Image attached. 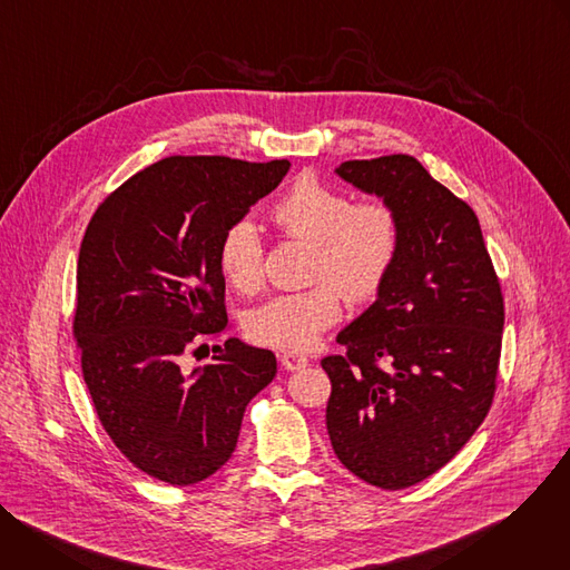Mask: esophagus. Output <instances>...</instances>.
I'll return each mask as SVG.
<instances>
[{"label":"esophagus","instance_id":"1","mask_svg":"<svg viewBox=\"0 0 570 570\" xmlns=\"http://www.w3.org/2000/svg\"><path fill=\"white\" fill-rule=\"evenodd\" d=\"M279 361H282V367L288 370V372H295V370H302V367L308 365V358L304 354H297V352H282Z\"/></svg>","mask_w":570,"mask_h":570}]
</instances>
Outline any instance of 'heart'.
Instances as JSON below:
<instances>
[{
    "instance_id": "obj_1",
    "label": "heart",
    "mask_w": 570,
    "mask_h": 570,
    "mask_svg": "<svg viewBox=\"0 0 570 570\" xmlns=\"http://www.w3.org/2000/svg\"><path fill=\"white\" fill-rule=\"evenodd\" d=\"M271 223L291 238L311 240L306 291L282 293L248 315V336L275 350H308L341 320L345 293L367 302L387 282L401 246L396 212L383 200L352 196L313 176H299L268 209ZM218 271L240 295L264 284V248L250 220L232 223L218 240Z\"/></svg>"
}]
</instances>
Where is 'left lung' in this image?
I'll use <instances>...</instances> for the list:
<instances>
[{
    "label": "left lung",
    "mask_w": 570,
    "mask_h": 570,
    "mask_svg": "<svg viewBox=\"0 0 570 570\" xmlns=\"http://www.w3.org/2000/svg\"><path fill=\"white\" fill-rule=\"evenodd\" d=\"M336 174L401 225L376 302L324 356L327 431L361 480L396 492L442 469L492 409L505 304L473 209L413 155L350 159Z\"/></svg>",
    "instance_id": "left-lung-1"
}]
</instances>
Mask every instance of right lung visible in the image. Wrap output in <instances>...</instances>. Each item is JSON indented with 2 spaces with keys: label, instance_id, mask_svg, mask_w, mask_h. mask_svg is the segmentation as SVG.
Returning a JSON list of instances; mask_svg holds the SVG:
<instances>
[{
  "label": "right lung",
  "instance_id": "add662e5",
  "mask_svg": "<svg viewBox=\"0 0 570 570\" xmlns=\"http://www.w3.org/2000/svg\"><path fill=\"white\" fill-rule=\"evenodd\" d=\"M288 159L171 155L97 207L76 268L73 341L101 426L144 473L194 484L234 453L243 413L277 374L271 350L227 338L223 232L268 196Z\"/></svg>",
  "mask_w": 570,
  "mask_h": 570
}]
</instances>
